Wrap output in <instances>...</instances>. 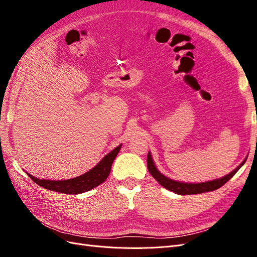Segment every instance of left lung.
<instances>
[{
	"instance_id": "1",
	"label": "left lung",
	"mask_w": 257,
	"mask_h": 257,
	"mask_svg": "<svg viewBox=\"0 0 257 257\" xmlns=\"http://www.w3.org/2000/svg\"><path fill=\"white\" fill-rule=\"evenodd\" d=\"M245 161H246V159H244V161L228 175L224 176L222 178H219V179H214V180H211V181L200 182V183H186V182L176 181V180L169 179L166 176L161 174L158 170V168L154 165V162L152 160L150 152L148 153L147 165H148V169H149V173L152 175V177L162 186H164L165 189L172 191L176 194H179V195H192V194H200V193H205V192L214 191L216 189L221 188L222 185L226 183L229 179L238 172V170L241 168V166L244 164Z\"/></svg>"
}]
</instances>
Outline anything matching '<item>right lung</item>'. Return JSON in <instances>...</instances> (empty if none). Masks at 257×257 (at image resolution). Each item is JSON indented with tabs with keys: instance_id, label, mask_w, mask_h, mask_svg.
<instances>
[{
	"instance_id": "1",
	"label": "right lung",
	"mask_w": 257,
	"mask_h": 257,
	"mask_svg": "<svg viewBox=\"0 0 257 257\" xmlns=\"http://www.w3.org/2000/svg\"><path fill=\"white\" fill-rule=\"evenodd\" d=\"M121 146H118L114 149L108 153L106 157H104L96 166L93 167L88 173H85L81 176H78L73 179H68V180H46V179H38L34 176L28 174V176L32 179V180L41 185L42 188H45L47 190L64 193V194H80L88 192L92 189H94L95 186L103 183L107 177L109 176L111 165L113 163V160L118 155Z\"/></svg>"
}]
</instances>
